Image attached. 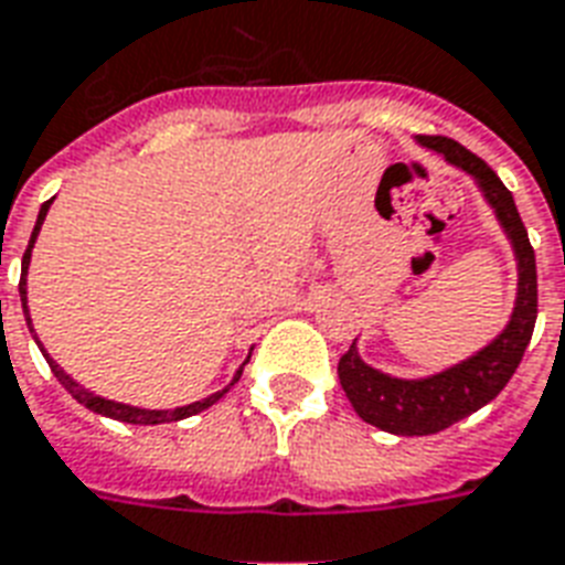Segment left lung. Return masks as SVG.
Here are the masks:
<instances>
[{"label": "left lung", "instance_id": "8db88e82", "mask_svg": "<svg viewBox=\"0 0 565 565\" xmlns=\"http://www.w3.org/2000/svg\"><path fill=\"white\" fill-rule=\"evenodd\" d=\"M415 141L420 148L438 153L447 166L465 171L477 183L486 204L492 206L498 225L510 239L519 278H515V301L507 326L468 359L429 376H391L361 359L359 340H352L350 352L338 364L340 385L347 391L355 415L391 436H433L473 415L486 403H492L519 367L536 322V257L510 189L503 186L501 178L483 159L473 157L459 141L445 136H417Z\"/></svg>", "mask_w": 565, "mask_h": 565}]
</instances>
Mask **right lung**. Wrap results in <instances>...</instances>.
I'll return each mask as SVG.
<instances>
[{
	"mask_svg": "<svg viewBox=\"0 0 565 565\" xmlns=\"http://www.w3.org/2000/svg\"><path fill=\"white\" fill-rule=\"evenodd\" d=\"M50 204L53 201H46V204L41 206V213H38V222H34V231H32V239H29V248H25L23 254V278H20V301H23V313H25V326H29V331H32L34 343L41 347L43 359H46V364L53 367L55 379L62 382L64 391L71 394L76 403H82L85 408H92V412H97V415L103 417H111V420H124V424H139V426H157V424H171V420H183V417H192L198 415V412H204V408H210L213 403H218V399L225 397L227 391H231V385H236L239 382V376H243V367L248 364V361H243V367L236 370L234 379L227 382L222 391H215V394H210V397L204 399H195V403H189V406H178V408H141V406H129V403H115V399H106L100 397V394H94V391H88V387H82L76 379L71 376V373H64V367H58V361L50 359V352L43 350V343L38 340V334H34V326H32V317H29V290H25V275H29V264H32V248L34 243H38V234H41V225L43 218H46V213H50Z\"/></svg>",
	"mask_w": 565,
	"mask_h": 565,
	"instance_id": "right-lung-1",
	"label": "right lung"
}]
</instances>
